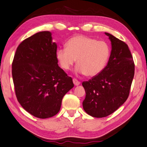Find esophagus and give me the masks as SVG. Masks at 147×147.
Returning <instances> with one entry per match:
<instances>
[{
	"label": "esophagus",
	"mask_w": 147,
	"mask_h": 147,
	"mask_svg": "<svg viewBox=\"0 0 147 147\" xmlns=\"http://www.w3.org/2000/svg\"><path fill=\"white\" fill-rule=\"evenodd\" d=\"M73 82H74V84L75 86H79L80 84V83H81L79 81H77L76 79H73Z\"/></svg>",
	"instance_id": "1"
}]
</instances>
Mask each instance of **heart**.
<instances>
[{"label":"heart","instance_id":"b5f03b06","mask_svg":"<svg viewBox=\"0 0 147 147\" xmlns=\"http://www.w3.org/2000/svg\"><path fill=\"white\" fill-rule=\"evenodd\" d=\"M109 54V47L104 41L77 35L66 42V47L58 49L56 56L64 70H69L77 59L76 72L94 77L104 70Z\"/></svg>","mask_w":147,"mask_h":147}]
</instances>
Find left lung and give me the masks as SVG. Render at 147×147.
Segmentation results:
<instances>
[{
  "instance_id": "8db88e82",
  "label": "left lung",
  "mask_w": 147,
  "mask_h": 147,
  "mask_svg": "<svg viewBox=\"0 0 147 147\" xmlns=\"http://www.w3.org/2000/svg\"><path fill=\"white\" fill-rule=\"evenodd\" d=\"M105 34L111 44L107 65L97 76L82 84L86 92L83 109L95 118L107 117L123 104L134 76V61L128 45L109 33Z\"/></svg>"
}]
</instances>
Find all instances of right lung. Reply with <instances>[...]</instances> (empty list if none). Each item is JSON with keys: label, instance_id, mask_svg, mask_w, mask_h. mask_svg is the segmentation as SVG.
Returning a JSON list of instances; mask_svg holds the SVG:
<instances>
[{"label": "right lung", "instance_id": "right-lung-1", "mask_svg": "<svg viewBox=\"0 0 147 147\" xmlns=\"http://www.w3.org/2000/svg\"><path fill=\"white\" fill-rule=\"evenodd\" d=\"M57 44L52 33L42 31L24 40L16 51L12 76L16 98L35 117L51 118L59 111L72 79L57 65Z\"/></svg>", "mask_w": 147, "mask_h": 147}]
</instances>
